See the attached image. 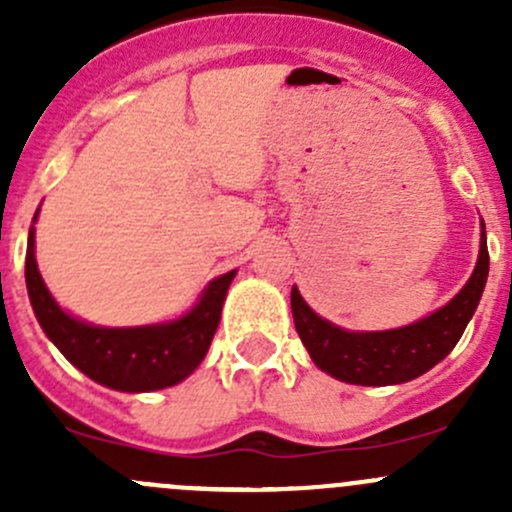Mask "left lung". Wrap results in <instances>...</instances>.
I'll use <instances>...</instances> for the list:
<instances>
[{
  "label": "left lung",
  "instance_id": "8db88e82",
  "mask_svg": "<svg viewBox=\"0 0 512 512\" xmlns=\"http://www.w3.org/2000/svg\"><path fill=\"white\" fill-rule=\"evenodd\" d=\"M488 265L483 225L478 262L471 280L431 317L389 332H347L312 312L299 289L292 287L294 327L314 364L334 379L356 386L404 384L426 374L456 347L480 302L488 280Z\"/></svg>",
  "mask_w": 512,
  "mask_h": 512
}]
</instances>
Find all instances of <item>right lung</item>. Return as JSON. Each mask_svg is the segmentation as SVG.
Here are the masks:
<instances>
[{"label":"right lung","instance_id":"obj_1","mask_svg":"<svg viewBox=\"0 0 512 512\" xmlns=\"http://www.w3.org/2000/svg\"><path fill=\"white\" fill-rule=\"evenodd\" d=\"M36 220V215H34ZM27 289L36 319L61 354L89 379L116 391H158L193 374L208 354L235 270L220 275L180 319L151 327H94L66 314L46 289L34 257V227L27 245Z\"/></svg>","mask_w":512,"mask_h":512}]
</instances>
